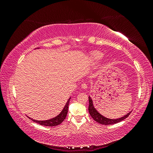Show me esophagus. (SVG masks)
Here are the masks:
<instances>
[{
    "label": "esophagus",
    "instance_id": "34e87169",
    "mask_svg": "<svg viewBox=\"0 0 153 153\" xmlns=\"http://www.w3.org/2000/svg\"><path fill=\"white\" fill-rule=\"evenodd\" d=\"M81 86H82V87L84 89H86L87 88V84H86V83H82Z\"/></svg>",
    "mask_w": 153,
    "mask_h": 153
}]
</instances>
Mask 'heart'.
Here are the masks:
<instances>
[{
  "label": "heart",
  "instance_id": "1",
  "mask_svg": "<svg viewBox=\"0 0 153 153\" xmlns=\"http://www.w3.org/2000/svg\"><path fill=\"white\" fill-rule=\"evenodd\" d=\"M103 55V54L101 52H98V51H95V52H93L91 53V57L92 61L96 62V61H98L99 60H100L101 58H102Z\"/></svg>",
  "mask_w": 153,
  "mask_h": 153
}]
</instances>
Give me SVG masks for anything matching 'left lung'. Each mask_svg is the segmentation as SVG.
I'll return each instance as SVG.
<instances>
[{
  "instance_id": "left-lung-1",
  "label": "left lung",
  "mask_w": 153,
  "mask_h": 153,
  "mask_svg": "<svg viewBox=\"0 0 153 153\" xmlns=\"http://www.w3.org/2000/svg\"><path fill=\"white\" fill-rule=\"evenodd\" d=\"M89 112L91 115V116L92 117L95 121L97 123H98L101 124H104V125H109V124H116L119 122H121L123 121L124 119L127 118L129 115L131 114V112L128 113L127 115H125V116L119 118L117 119H108L106 117H103L102 115H101L100 113L97 112V110L94 108L93 104H92V99L90 98V96L89 97Z\"/></svg>"
}]
</instances>
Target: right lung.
<instances>
[{"label":"right lung","instance_id":"right-lung-1","mask_svg":"<svg viewBox=\"0 0 153 153\" xmlns=\"http://www.w3.org/2000/svg\"><path fill=\"white\" fill-rule=\"evenodd\" d=\"M71 98L68 100V101H67V103L64 106V109L62 110V112H61L59 115H57V117H55L52 119L50 120H47V121H36V120H34L32 119L31 118H29L30 119H31L32 121H34L36 123H38L42 126H56L59 125L60 124H61L64 121V119H66V115L68 114V105H69V100H70Z\"/></svg>","mask_w":153,"mask_h":153}]
</instances>
